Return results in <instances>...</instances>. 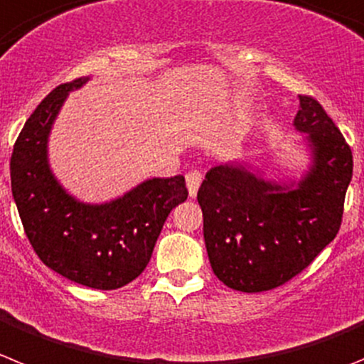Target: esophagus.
Here are the masks:
<instances>
[{"label": "esophagus", "instance_id": "obj_1", "mask_svg": "<svg viewBox=\"0 0 364 364\" xmlns=\"http://www.w3.org/2000/svg\"><path fill=\"white\" fill-rule=\"evenodd\" d=\"M202 180H204V176H202L200 171H189L188 175H186V184H188L189 196H196V191H198Z\"/></svg>", "mask_w": 364, "mask_h": 364}]
</instances>
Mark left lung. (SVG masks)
I'll use <instances>...</instances> for the list:
<instances>
[{"instance_id": "obj_1", "label": "left lung", "mask_w": 364, "mask_h": 364, "mask_svg": "<svg viewBox=\"0 0 364 364\" xmlns=\"http://www.w3.org/2000/svg\"><path fill=\"white\" fill-rule=\"evenodd\" d=\"M294 126L314 166L298 188L269 184L243 166H216L198 189L213 272L240 292L272 291L316 259L341 228L352 149L323 106L299 95Z\"/></svg>"}]
</instances>
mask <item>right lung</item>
I'll return each mask as SVG.
<instances>
[{
  "label": "right lung",
  "instance_id": "1",
  "mask_svg": "<svg viewBox=\"0 0 364 364\" xmlns=\"http://www.w3.org/2000/svg\"><path fill=\"white\" fill-rule=\"evenodd\" d=\"M59 85L23 126L10 156V182L30 245L46 267L79 285L113 291L141 276L166 218L188 198L186 178H151L109 204L86 205L50 173L46 139L70 90Z\"/></svg>",
  "mask_w": 364,
  "mask_h": 364
}]
</instances>
